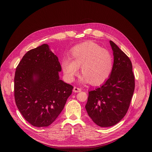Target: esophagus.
I'll use <instances>...</instances> for the list:
<instances>
[{"label":"esophagus","instance_id":"34e87169","mask_svg":"<svg viewBox=\"0 0 152 152\" xmlns=\"http://www.w3.org/2000/svg\"><path fill=\"white\" fill-rule=\"evenodd\" d=\"M80 91H81V88H80L77 87H74V88H73V92H74L78 93V92H80Z\"/></svg>","mask_w":152,"mask_h":152}]
</instances>
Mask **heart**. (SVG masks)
<instances>
[{
  "label": "heart",
  "instance_id": "obj_1",
  "mask_svg": "<svg viewBox=\"0 0 152 152\" xmlns=\"http://www.w3.org/2000/svg\"><path fill=\"white\" fill-rule=\"evenodd\" d=\"M69 58L62 62V69L65 78L69 82L74 80L79 67L83 75L80 80L98 86L109 77L114 67V59L107 50L92 42H87L73 47Z\"/></svg>",
  "mask_w": 152,
  "mask_h": 152
}]
</instances>
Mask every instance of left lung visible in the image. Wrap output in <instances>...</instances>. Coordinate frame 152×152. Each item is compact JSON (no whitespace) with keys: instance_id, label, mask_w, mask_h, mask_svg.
Returning <instances> with one entry per match:
<instances>
[{"instance_id":"left-lung-1","label":"left lung","mask_w":152,"mask_h":152,"mask_svg":"<svg viewBox=\"0 0 152 152\" xmlns=\"http://www.w3.org/2000/svg\"><path fill=\"white\" fill-rule=\"evenodd\" d=\"M114 67L106 81L88 92L86 109L93 122L101 127L114 126L126 115L132 98L134 76L129 58L113 42Z\"/></svg>"}]
</instances>
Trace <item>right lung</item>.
Here are the masks:
<instances>
[{
    "label": "right lung",
    "instance_id": "obj_1",
    "mask_svg": "<svg viewBox=\"0 0 152 152\" xmlns=\"http://www.w3.org/2000/svg\"><path fill=\"white\" fill-rule=\"evenodd\" d=\"M58 57L43 44L26 53L15 76L16 104L24 118L37 127L48 126L62 112L73 87L60 80Z\"/></svg>",
    "mask_w": 152,
    "mask_h": 152
}]
</instances>
